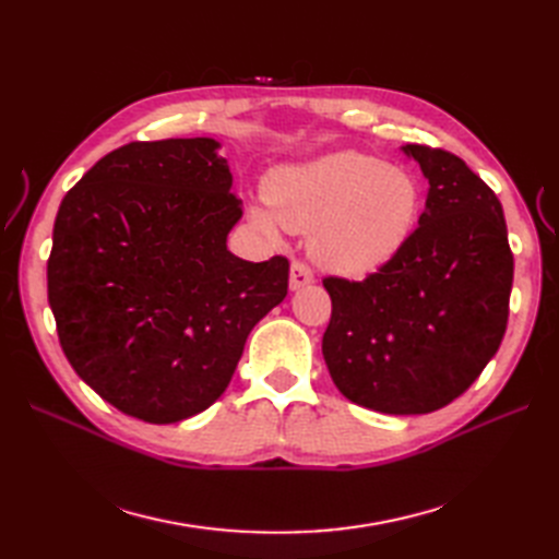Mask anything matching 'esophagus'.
I'll return each instance as SVG.
<instances>
[{
  "label": "esophagus",
  "instance_id": "34e87169",
  "mask_svg": "<svg viewBox=\"0 0 559 559\" xmlns=\"http://www.w3.org/2000/svg\"><path fill=\"white\" fill-rule=\"evenodd\" d=\"M312 282H314L312 270L302 261H294L292 263V273H289V289L298 292V289H302V286H308Z\"/></svg>",
  "mask_w": 559,
  "mask_h": 559
}]
</instances>
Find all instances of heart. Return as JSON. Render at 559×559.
Returning a JSON list of instances; mask_svg holds the SVG:
<instances>
[{
	"instance_id": "1",
	"label": "heart",
	"mask_w": 559,
	"mask_h": 559,
	"mask_svg": "<svg viewBox=\"0 0 559 559\" xmlns=\"http://www.w3.org/2000/svg\"><path fill=\"white\" fill-rule=\"evenodd\" d=\"M265 193L275 216L253 210V224L267 235L280 226L312 233V259L345 277L373 275L399 257L421 210L413 175L357 151L282 167L270 175Z\"/></svg>"
}]
</instances>
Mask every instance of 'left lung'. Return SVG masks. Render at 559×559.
Instances as JSON below:
<instances>
[{"label":"left lung","mask_w":559,"mask_h":559,"mask_svg":"<svg viewBox=\"0 0 559 559\" xmlns=\"http://www.w3.org/2000/svg\"><path fill=\"white\" fill-rule=\"evenodd\" d=\"M429 181L408 245L364 282L326 277L321 352L341 394L384 415L443 408L478 380L509 321L513 253L501 202L443 148L405 144Z\"/></svg>","instance_id":"obj_1"}]
</instances>
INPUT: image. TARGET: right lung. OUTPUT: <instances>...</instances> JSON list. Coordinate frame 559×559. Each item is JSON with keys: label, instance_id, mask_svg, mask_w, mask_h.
I'll return each mask as SVG.
<instances>
[{"label": "right lung", "instance_id": "right-lung-1", "mask_svg": "<svg viewBox=\"0 0 559 559\" xmlns=\"http://www.w3.org/2000/svg\"><path fill=\"white\" fill-rule=\"evenodd\" d=\"M218 148L212 138L126 144L56 216L48 306L64 357L114 408L151 425L207 411L289 286L284 257L230 253L242 200Z\"/></svg>", "mask_w": 559, "mask_h": 559}]
</instances>
